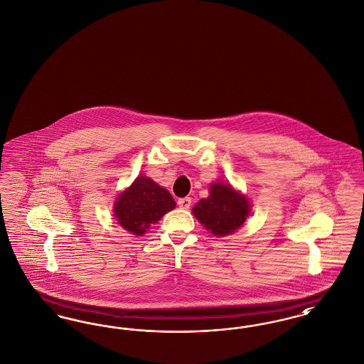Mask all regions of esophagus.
I'll use <instances>...</instances> for the list:
<instances>
[{
    "label": "esophagus",
    "mask_w": 364,
    "mask_h": 364,
    "mask_svg": "<svg viewBox=\"0 0 364 364\" xmlns=\"http://www.w3.org/2000/svg\"><path fill=\"white\" fill-rule=\"evenodd\" d=\"M191 198H181V199H178L177 200V204H178V207L180 208H184V210H188L189 207H191Z\"/></svg>",
    "instance_id": "esophagus-1"
}]
</instances>
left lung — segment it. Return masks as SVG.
I'll return each instance as SVG.
<instances>
[{
  "mask_svg": "<svg viewBox=\"0 0 364 364\" xmlns=\"http://www.w3.org/2000/svg\"><path fill=\"white\" fill-rule=\"evenodd\" d=\"M192 213L210 233L223 237L244 225L250 213V203L247 196L232 188L230 184L214 183L210 187V196L196 204Z\"/></svg>",
  "mask_w": 364,
  "mask_h": 364,
  "instance_id": "obj_1",
  "label": "left lung"
}]
</instances>
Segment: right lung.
<instances>
[{
	"mask_svg": "<svg viewBox=\"0 0 364 364\" xmlns=\"http://www.w3.org/2000/svg\"><path fill=\"white\" fill-rule=\"evenodd\" d=\"M175 207V199L169 191L146 176H138L130 187L119 195L114 213L124 230L142 235L150 225L159 222Z\"/></svg>",
	"mask_w": 364,
	"mask_h": 364,
	"instance_id": "1",
	"label": "right lung"
}]
</instances>
